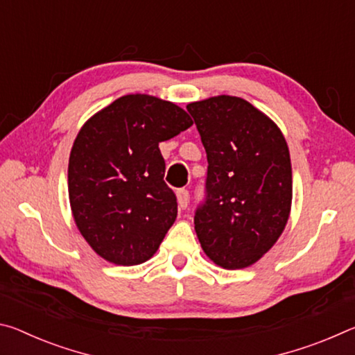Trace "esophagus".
I'll list each match as a JSON object with an SVG mask.
<instances>
[{"label": "esophagus", "instance_id": "34e87169", "mask_svg": "<svg viewBox=\"0 0 355 355\" xmlns=\"http://www.w3.org/2000/svg\"><path fill=\"white\" fill-rule=\"evenodd\" d=\"M177 200H178V207L184 209L186 207H188L189 203V191L188 189H178L177 191Z\"/></svg>", "mask_w": 355, "mask_h": 355}]
</instances>
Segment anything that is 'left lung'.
Masks as SVG:
<instances>
[{
  "instance_id": "left-lung-1",
  "label": "left lung",
  "mask_w": 355,
  "mask_h": 355,
  "mask_svg": "<svg viewBox=\"0 0 355 355\" xmlns=\"http://www.w3.org/2000/svg\"><path fill=\"white\" fill-rule=\"evenodd\" d=\"M207 152L205 200L194 225L202 249L225 269L248 268L272 248L293 197L282 131L249 101L219 95L186 106Z\"/></svg>"
}]
</instances>
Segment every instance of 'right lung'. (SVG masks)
Masks as SVG:
<instances>
[{
  "label": "right lung",
  "instance_id": "right-lung-1",
  "mask_svg": "<svg viewBox=\"0 0 355 355\" xmlns=\"http://www.w3.org/2000/svg\"><path fill=\"white\" fill-rule=\"evenodd\" d=\"M188 112L150 95H125L84 123L69 159V197L78 230L100 257L147 261L177 219L159 142L188 130Z\"/></svg>",
  "mask_w": 355,
  "mask_h": 355
}]
</instances>
